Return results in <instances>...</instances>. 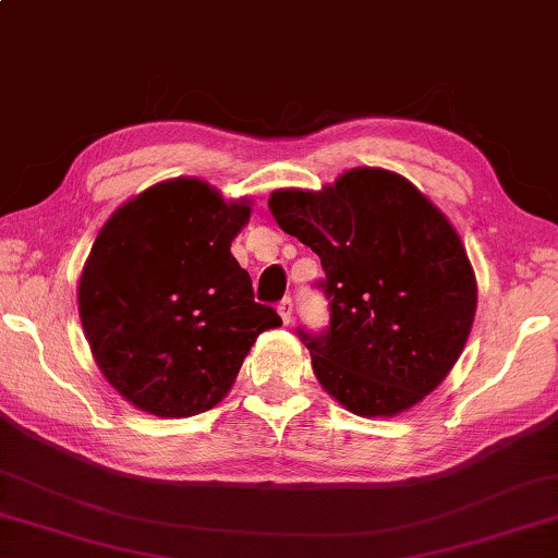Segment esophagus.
I'll return each instance as SVG.
<instances>
[{"label": "esophagus", "instance_id": "34e87169", "mask_svg": "<svg viewBox=\"0 0 558 558\" xmlns=\"http://www.w3.org/2000/svg\"><path fill=\"white\" fill-rule=\"evenodd\" d=\"M277 311H279V315H281L283 325H289V323H291V313H293V301H291V299H283V301H279Z\"/></svg>", "mask_w": 558, "mask_h": 558}]
</instances>
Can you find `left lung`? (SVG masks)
<instances>
[{
  "label": "left lung",
  "mask_w": 558,
  "mask_h": 558,
  "mask_svg": "<svg viewBox=\"0 0 558 558\" xmlns=\"http://www.w3.org/2000/svg\"><path fill=\"white\" fill-rule=\"evenodd\" d=\"M269 211L320 257L330 325L299 330L315 378L362 417L435 391L474 325L476 275L447 216L405 177L354 167L323 192L279 189Z\"/></svg>",
  "instance_id": "obj_1"
}]
</instances>
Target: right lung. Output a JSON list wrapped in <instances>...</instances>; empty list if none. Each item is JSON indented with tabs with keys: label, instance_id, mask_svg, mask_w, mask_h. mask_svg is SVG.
Wrapping results in <instances>:
<instances>
[{
	"label": "right lung",
	"instance_id": "obj_1",
	"mask_svg": "<svg viewBox=\"0 0 558 558\" xmlns=\"http://www.w3.org/2000/svg\"><path fill=\"white\" fill-rule=\"evenodd\" d=\"M250 202L177 177L145 189L94 240L80 318L94 362L125 401L192 417L223 401L259 332L279 328L230 255Z\"/></svg>",
	"mask_w": 558,
	"mask_h": 558
}]
</instances>
